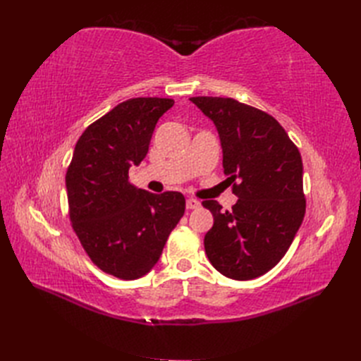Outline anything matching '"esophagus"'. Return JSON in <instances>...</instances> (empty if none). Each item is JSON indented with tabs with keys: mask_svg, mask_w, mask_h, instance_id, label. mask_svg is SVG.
<instances>
[{
	"mask_svg": "<svg viewBox=\"0 0 361 361\" xmlns=\"http://www.w3.org/2000/svg\"><path fill=\"white\" fill-rule=\"evenodd\" d=\"M200 202L197 200V199H188L187 200V207H188V209H197V207H200Z\"/></svg>",
	"mask_w": 361,
	"mask_h": 361,
	"instance_id": "34e87169",
	"label": "esophagus"
}]
</instances>
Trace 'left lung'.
Instances as JSON below:
<instances>
[{
    "instance_id": "8db88e82",
    "label": "left lung",
    "mask_w": 361,
    "mask_h": 361,
    "mask_svg": "<svg viewBox=\"0 0 361 361\" xmlns=\"http://www.w3.org/2000/svg\"><path fill=\"white\" fill-rule=\"evenodd\" d=\"M212 120L220 137L223 167L238 202L214 215L204 251L214 268L233 280L264 276L286 255L304 220L301 155L277 120L232 97H190Z\"/></svg>"
}]
</instances>
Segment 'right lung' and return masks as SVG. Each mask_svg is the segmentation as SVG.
<instances>
[{"mask_svg": "<svg viewBox=\"0 0 361 361\" xmlns=\"http://www.w3.org/2000/svg\"><path fill=\"white\" fill-rule=\"evenodd\" d=\"M166 97H134L87 128L66 173L72 227L94 265L122 280L146 276L185 212L178 191L159 194L129 182L159 117L173 106Z\"/></svg>", "mask_w": 361, "mask_h": 361, "instance_id": "obj_1", "label": "right lung"}]
</instances>
